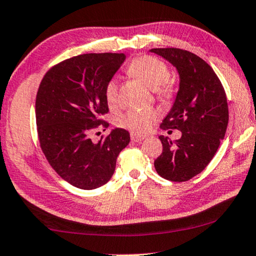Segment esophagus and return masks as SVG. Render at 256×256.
<instances>
[{
	"mask_svg": "<svg viewBox=\"0 0 256 256\" xmlns=\"http://www.w3.org/2000/svg\"><path fill=\"white\" fill-rule=\"evenodd\" d=\"M145 137L144 136H138V134H131V139L134 142H142V139H144Z\"/></svg>",
	"mask_w": 256,
	"mask_h": 256,
	"instance_id": "esophagus-1",
	"label": "esophagus"
}]
</instances>
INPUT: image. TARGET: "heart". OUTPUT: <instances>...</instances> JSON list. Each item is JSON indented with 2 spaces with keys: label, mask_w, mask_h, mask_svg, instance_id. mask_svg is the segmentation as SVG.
I'll return each instance as SVG.
<instances>
[{
  "label": "heart",
  "mask_w": 256,
  "mask_h": 256,
  "mask_svg": "<svg viewBox=\"0 0 256 256\" xmlns=\"http://www.w3.org/2000/svg\"><path fill=\"white\" fill-rule=\"evenodd\" d=\"M128 72L153 88L160 100H170L174 96L176 85L168 78L170 70L162 60L152 56H139L130 63ZM104 96L110 108L118 104V83L116 78H111L105 85ZM156 117L158 114L152 108L132 110L119 116L117 124L134 134H145L152 128Z\"/></svg>",
  "instance_id": "heart-1"
}]
</instances>
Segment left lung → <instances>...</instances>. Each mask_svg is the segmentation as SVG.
<instances>
[{
	"label": "left lung",
	"mask_w": 256,
	"mask_h": 256,
	"mask_svg": "<svg viewBox=\"0 0 256 256\" xmlns=\"http://www.w3.org/2000/svg\"><path fill=\"white\" fill-rule=\"evenodd\" d=\"M176 68L180 83L174 104L160 125L182 131L172 142L160 136L162 152L154 160L156 171L171 182H187L202 172L213 159L228 125L224 86L202 58L176 48L151 49Z\"/></svg>",
	"instance_id": "1"
}]
</instances>
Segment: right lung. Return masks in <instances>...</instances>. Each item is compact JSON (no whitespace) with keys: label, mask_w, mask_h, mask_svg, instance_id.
Segmentation results:
<instances>
[{"label":"right lung","mask_w":256,"mask_h":256,"mask_svg":"<svg viewBox=\"0 0 256 256\" xmlns=\"http://www.w3.org/2000/svg\"><path fill=\"white\" fill-rule=\"evenodd\" d=\"M124 54H84L51 68L36 96L40 148L57 174L82 190H94L114 176L117 156L130 134L114 128L97 142L90 132L108 122L105 85L124 63Z\"/></svg>","instance_id":"add662e5"}]
</instances>
